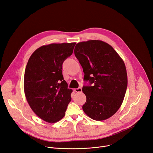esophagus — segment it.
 I'll list each match as a JSON object with an SVG mask.
<instances>
[{
  "label": "esophagus",
  "instance_id": "obj_1",
  "mask_svg": "<svg viewBox=\"0 0 153 153\" xmlns=\"http://www.w3.org/2000/svg\"><path fill=\"white\" fill-rule=\"evenodd\" d=\"M74 91L76 92H82V88L79 87V88H77V89H74Z\"/></svg>",
  "mask_w": 153,
  "mask_h": 153
}]
</instances>
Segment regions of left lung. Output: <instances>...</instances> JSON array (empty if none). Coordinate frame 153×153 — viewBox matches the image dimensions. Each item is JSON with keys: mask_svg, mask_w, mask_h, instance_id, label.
<instances>
[{"mask_svg": "<svg viewBox=\"0 0 153 153\" xmlns=\"http://www.w3.org/2000/svg\"><path fill=\"white\" fill-rule=\"evenodd\" d=\"M74 54L82 67L84 81L90 83L82 87L86 96L84 113L97 121L113 116L122 105L127 88L123 59L110 45L100 40L78 43Z\"/></svg>", "mask_w": 153, "mask_h": 153, "instance_id": "8db88e82", "label": "left lung"}]
</instances>
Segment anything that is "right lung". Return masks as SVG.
<instances>
[{
    "mask_svg": "<svg viewBox=\"0 0 153 153\" xmlns=\"http://www.w3.org/2000/svg\"><path fill=\"white\" fill-rule=\"evenodd\" d=\"M76 43H52L38 48L30 56L24 75V92L34 113L44 121L56 123L65 115L72 90L68 89L62 69Z\"/></svg>",
    "mask_w": 153,
    "mask_h": 153,
    "instance_id": "add662e5",
    "label": "right lung"
}]
</instances>
